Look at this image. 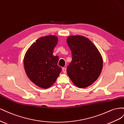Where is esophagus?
I'll return each instance as SVG.
<instances>
[{"instance_id":"esophagus-1","label":"esophagus","mask_w":124,"mask_h":124,"mask_svg":"<svg viewBox=\"0 0 124 124\" xmlns=\"http://www.w3.org/2000/svg\"><path fill=\"white\" fill-rule=\"evenodd\" d=\"M62 71L64 73H66V69L65 68H62Z\"/></svg>"}]
</instances>
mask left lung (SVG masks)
<instances>
[{"mask_svg": "<svg viewBox=\"0 0 124 124\" xmlns=\"http://www.w3.org/2000/svg\"><path fill=\"white\" fill-rule=\"evenodd\" d=\"M66 42L72 56L66 69L68 76L77 87H89L102 72L103 59L100 52L89 39L81 35L70 36Z\"/></svg>", "mask_w": 124, "mask_h": 124, "instance_id": "8db88e82", "label": "left lung"}]
</instances>
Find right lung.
Instances as JSON below:
<instances>
[{
    "instance_id": "obj_1",
    "label": "right lung",
    "mask_w": 124,
    "mask_h": 124,
    "mask_svg": "<svg viewBox=\"0 0 124 124\" xmlns=\"http://www.w3.org/2000/svg\"><path fill=\"white\" fill-rule=\"evenodd\" d=\"M58 42V37L54 35L40 37L25 54L24 66L27 77L36 86L44 89L55 82L62 70L58 65L59 57L53 55Z\"/></svg>"
}]
</instances>
